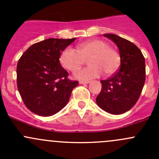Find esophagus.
<instances>
[{
  "label": "esophagus",
  "instance_id": "obj_1",
  "mask_svg": "<svg viewBox=\"0 0 159 159\" xmlns=\"http://www.w3.org/2000/svg\"><path fill=\"white\" fill-rule=\"evenodd\" d=\"M90 81H79V84H89Z\"/></svg>",
  "mask_w": 159,
  "mask_h": 159
}]
</instances>
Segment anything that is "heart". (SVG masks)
Returning <instances> with one entry per match:
<instances>
[{
    "label": "heart",
    "instance_id": "heart-1",
    "mask_svg": "<svg viewBox=\"0 0 159 159\" xmlns=\"http://www.w3.org/2000/svg\"><path fill=\"white\" fill-rule=\"evenodd\" d=\"M88 59L87 68L78 70L75 77L81 81H89L101 76L103 72L111 75L119 68L121 57L115 49L109 47L105 41L94 39L78 44L77 51L67 48L62 51L60 62L63 68L74 72Z\"/></svg>",
    "mask_w": 159,
    "mask_h": 159
}]
</instances>
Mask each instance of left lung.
Instances as JSON below:
<instances>
[{"instance_id": "obj_1", "label": "left lung", "mask_w": 159, "mask_h": 159, "mask_svg": "<svg viewBox=\"0 0 159 159\" xmlns=\"http://www.w3.org/2000/svg\"><path fill=\"white\" fill-rule=\"evenodd\" d=\"M104 36L118 46L121 66L113 76L101 81L102 91L96 102L105 111L121 115L131 109L140 97L145 81V57L131 41L113 34Z\"/></svg>"}]
</instances>
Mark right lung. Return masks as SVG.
<instances>
[{
    "instance_id": "1",
    "label": "right lung",
    "mask_w": 159,
    "mask_h": 159,
    "mask_svg": "<svg viewBox=\"0 0 159 159\" xmlns=\"http://www.w3.org/2000/svg\"><path fill=\"white\" fill-rule=\"evenodd\" d=\"M71 39L48 38L26 50L17 65V89L25 106L40 116H51L69 101L78 81H70L60 64L61 54Z\"/></svg>"
}]
</instances>
